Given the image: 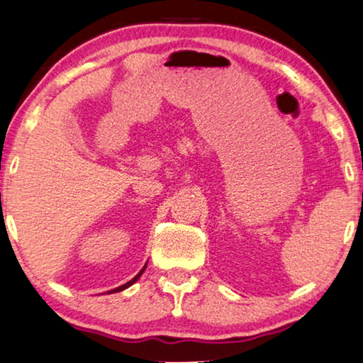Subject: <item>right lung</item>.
<instances>
[{"label": "right lung", "mask_w": 363, "mask_h": 363, "mask_svg": "<svg viewBox=\"0 0 363 363\" xmlns=\"http://www.w3.org/2000/svg\"><path fill=\"white\" fill-rule=\"evenodd\" d=\"M144 269H146V266H144L143 267V271L141 272H139V274L135 277V279H131V281L130 282H126L125 284V286H121V287H116V289H113V291H110V292H120V291H123V289H126V287H130V286H133V284H135L136 281H138V279L139 277H141V274H143V272H144Z\"/></svg>", "instance_id": "right-lung-1"}]
</instances>
